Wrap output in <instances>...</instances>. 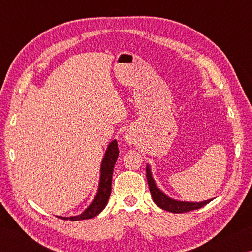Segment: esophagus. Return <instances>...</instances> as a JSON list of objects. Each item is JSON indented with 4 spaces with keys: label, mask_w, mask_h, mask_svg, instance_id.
<instances>
[{
    "label": "esophagus",
    "mask_w": 252,
    "mask_h": 252,
    "mask_svg": "<svg viewBox=\"0 0 252 252\" xmlns=\"http://www.w3.org/2000/svg\"><path fill=\"white\" fill-rule=\"evenodd\" d=\"M126 141L129 143V144H132L133 143V138H132L131 134H126Z\"/></svg>",
    "instance_id": "34e87169"
}]
</instances>
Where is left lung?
Returning <instances> with one entry per match:
<instances>
[{
  "label": "left lung",
  "mask_w": 252,
  "mask_h": 252,
  "mask_svg": "<svg viewBox=\"0 0 252 252\" xmlns=\"http://www.w3.org/2000/svg\"><path fill=\"white\" fill-rule=\"evenodd\" d=\"M147 180L149 185V189H150V193L152 195V199L157 206H159L163 210L170 211L172 213H182V212H189L195 210V209H200L203 206H206L211 200H207V201L202 202H183V201H177L165 195L163 192L158 189L155 180L152 179L150 168L147 167Z\"/></svg>",
  "instance_id": "8db88e82"
}]
</instances>
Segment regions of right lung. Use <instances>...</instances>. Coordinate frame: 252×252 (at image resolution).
I'll return each mask as SVG.
<instances>
[{
  "label": "right lung",
  "mask_w": 252,
  "mask_h": 252,
  "mask_svg": "<svg viewBox=\"0 0 252 252\" xmlns=\"http://www.w3.org/2000/svg\"><path fill=\"white\" fill-rule=\"evenodd\" d=\"M119 157V148L117 140H113L112 142L109 144L108 150H106L103 161L101 164V178H100V185H99V191H97L96 197L93 200L92 203L89 206V208L83 213H81L79 216L70 217V218H60L63 220H84V219H90L95 217L96 215L103 210L105 208L106 203L111 194V185H112V174H113V168L114 164L118 160Z\"/></svg>",
  "instance_id": "obj_1"
}]
</instances>
